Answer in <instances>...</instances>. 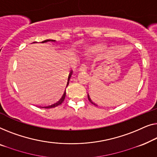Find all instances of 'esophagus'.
<instances>
[{
    "label": "esophagus",
    "mask_w": 157,
    "mask_h": 157,
    "mask_svg": "<svg viewBox=\"0 0 157 157\" xmlns=\"http://www.w3.org/2000/svg\"><path fill=\"white\" fill-rule=\"evenodd\" d=\"M87 66H86V65H85V64H82L80 67H79V71H82V72H85L87 70Z\"/></svg>",
    "instance_id": "esophagus-1"
}]
</instances>
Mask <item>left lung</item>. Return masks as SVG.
Returning a JSON list of instances; mask_svg holds the SVG:
<instances>
[{
  "instance_id": "1",
  "label": "left lung",
  "mask_w": 157,
  "mask_h": 157,
  "mask_svg": "<svg viewBox=\"0 0 157 157\" xmlns=\"http://www.w3.org/2000/svg\"><path fill=\"white\" fill-rule=\"evenodd\" d=\"M87 98H88V100H89V101H90V102H91V103L92 104V105H96V106H98V105H97L96 104H95V103H96L95 101H94L93 100H92V98H90V95H89V94H87Z\"/></svg>"
}]
</instances>
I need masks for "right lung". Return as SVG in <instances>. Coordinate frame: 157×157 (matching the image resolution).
I'll list each match as a JSON object with an SVG mask.
<instances>
[{"label":"right lung","instance_id":"right-lung-1","mask_svg":"<svg viewBox=\"0 0 157 157\" xmlns=\"http://www.w3.org/2000/svg\"><path fill=\"white\" fill-rule=\"evenodd\" d=\"M56 42V40H44L43 42H41L42 43H48V42ZM36 43V42H34L33 43ZM72 70H71V71L69 73V75H68V79L67 80V82H66V87H67V86L68 85V84H69V81H70V78H71L72 76ZM65 94H66V92H65V90H64L63 93L61 94V96L59 97V98H58V100H57L56 101H55L54 103L52 104H50V105H45V106H39V107H41V108H52V107H57V106H58L59 105H61L62 103L63 102L64 100H65Z\"/></svg>","mask_w":157,"mask_h":157}]
</instances>
